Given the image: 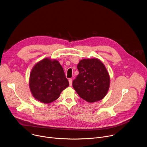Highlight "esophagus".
<instances>
[{"label":"esophagus","instance_id":"esophagus-1","mask_svg":"<svg viewBox=\"0 0 147 147\" xmlns=\"http://www.w3.org/2000/svg\"><path fill=\"white\" fill-rule=\"evenodd\" d=\"M69 86H71L72 84V79H69Z\"/></svg>","mask_w":147,"mask_h":147}]
</instances>
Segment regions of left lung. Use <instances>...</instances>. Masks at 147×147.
<instances>
[{"instance_id":"left-lung-1","label":"left lung","mask_w":147,"mask_h":147,"mask_svg":"<svg viewBox=\"0 0 147 147\" xmlns=\"http://www.w3.org/2000/svg\"><path fill=\"white\" fill-rule=\"evenodd\" d=\"M79 75L72 86L84 100L93 102L102 100L107 94L110 78L104 65L97 58L83 59L77 66Z\"/></svg>"}]
</instances>
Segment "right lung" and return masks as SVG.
<instances>
[{
    "label": "right lung",
    "instance_id": "obj_1",
    "mask_svg": "<svg viewBox=\"0 0 147 147\" xmlns=\"http://www.w3.org/2000/svg\"><path fill=\"white\" fill-rule=\"evenodd\" d=\"M29 84L33 96L48 104L59 97L62 91L68 87L69 82L59 62L46 58L32 68Z\"/></svg>",
    "mask_w": 147,
    "mask_h": 147
}]
</instances>
